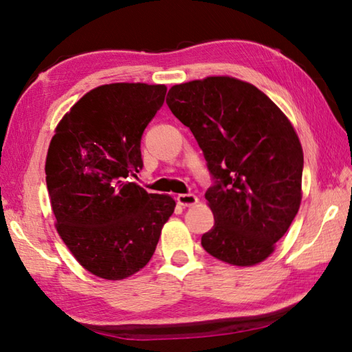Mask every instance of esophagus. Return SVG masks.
<instances>
[{
	"label": "esophagus",
	"instance_id": "34e87169",
	"mask_svg": "<svg viewBox=\"0 0 352 352\" xmlns=\"http://www.w3.org/2000/svg\"><path fill=\"white\" fill-rule=\"evenodd\" d=\"M177 201L178 204H182V206H194V204L198 203V198L194 194H178Z\"/></svg>",
	"mask_w": 352,
	"mask_h": 352
}]
</instances>
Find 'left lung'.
<instances>
[{"mask_svg": "<svg viewBox=\"0 0 352 352\" xmlns=\"http://www.w3.org/2000/svg\"><path fill=\"white\" fill-rule=\"evenodd\" d=\"M172 113L200 144L217 184L201 246L232 266L266 260L302 203L303 149L280 107L251 82L206 76L169 89Z\"/></svg>", "mask_w": 352, "mask_h": 352, "instance_id": "obj_1", "label": "left lung"}]
</instances>
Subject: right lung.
<instances>
[{
    "mask_svg": "<svg viewBox=\"0 0 352 352\" xmlns=\"http://www.w3.org/2000/svg\"><path fill=\"white\" fill-rule=\"evenodd\" d=\"M168 87L112 82L89 91L55 127L46 183L55 228L75 260L94 276L123 280L142 271L174 214L170 195L126 182L143 168V131Z\"/></svg>",
    "mask_w": 352,
    "mask_h": 352,
    "instance_id": "add662e5",
    "label": "right lung"
}]
</instances>
